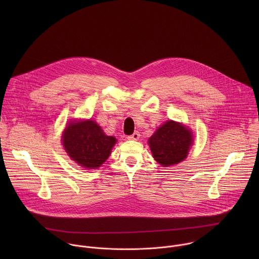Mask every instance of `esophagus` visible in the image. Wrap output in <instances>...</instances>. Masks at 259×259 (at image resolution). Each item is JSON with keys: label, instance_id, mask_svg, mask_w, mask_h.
Instances as JSON below:
<instances>
[{"label": "esophagus", "instance_id": "obj_1", "mask_svg": "<svg viewBox=\"0 0 259 259\" xmlns=\"http://www.w3.org/2000/svg\"><path fill=\"white\" fill-rule=\"evenodd\" d=\"M139 137H140V134H139V132H134L133 134H131V135H129L127 138L129 139V140H138L139 139Z\"/></svg>", "mask_w": 259, "mask_h": 259}]
</instances>
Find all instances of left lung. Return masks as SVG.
<instances>
[{"label":"left lung","mask_w":259,"mask_h":259,"mask_svg":"<svg viewBox=\"0 0 259 259\" xmlns=\"http://www.w3.org/2000/svg\"><path fill=\"white\" fill-rule=\"evenodd\" d=\"M149 144L155 160L167 167L187 158L193 136L190 129L182 124L168 121L149 139Z\"/></svg>","instance_id":"left-lung-1"}]
</instances>
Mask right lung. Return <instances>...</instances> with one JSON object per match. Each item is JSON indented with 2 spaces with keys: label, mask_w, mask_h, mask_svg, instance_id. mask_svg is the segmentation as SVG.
I'll return each instance as SVG.
<instances>
[{
  "label": "right lung",
  "mask_w": 259,
  "mask_h": 259,
  "mask_svg": "<svg viewBox=\"0 0 259 259\" xmlns=\"http://www.w3.org/2000/svg\"><path fill=\"white\" fill-rule=\"evenodd\" d=\"M116 142L115 137L105 135L92 120L70 122L62 135L63 147L71 160L89 169L100 167Z\"/></svg>",
  "instance_id": "1"
}]
</instances>
